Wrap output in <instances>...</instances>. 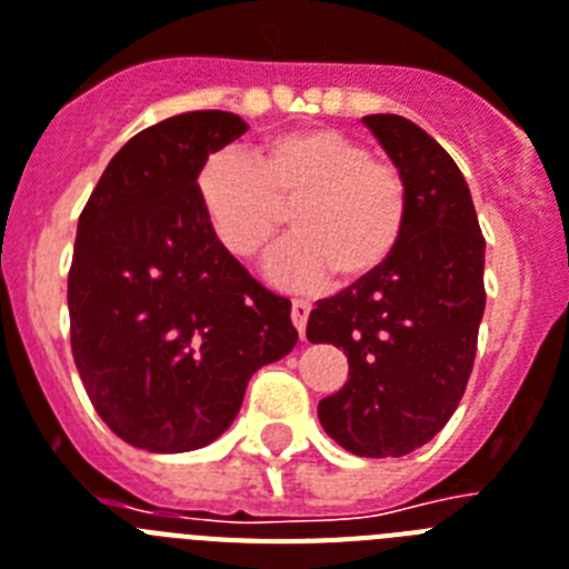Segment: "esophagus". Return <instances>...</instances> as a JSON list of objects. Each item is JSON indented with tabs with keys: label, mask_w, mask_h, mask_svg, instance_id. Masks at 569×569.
I'll return each mask as SVG.
<instances>
[{
	"label": "esophagus",
	"mask_w": 569,
	"mask_h": 569,
	"mask_svg": "<svg viewBox=\"0 0 569 569\" xmlns=\"http://www.w3.org/2000/svg\"><path fill=\"white\" fill-rule=\"evenodd\" d=\"M309 312H312V307H309L307 300H295V303H292V323H295V329H298L300 338H307Z\"/></svg>",
	"instance_id": "34e87169"
}]
</instances>
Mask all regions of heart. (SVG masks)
<instances>
[{
    "label": "heart",
    "instance_id": "obj_1",
    "mask_svg": "<svg viewBox=\"0 0 569 569\" xmlns=\"http://www.w3.org/2000/svg\"><path fill=\"white\" fill-rule=\"evenodd\" d=\"M196 199L213 240L233 260L269 251L289 208L292 237L269 260V277L292 292L379 274L408 231V181L365 141L336 127H295L251 156L211 152L196 173Z\"/></svg>",
    "mask_w": 569,
    "mask_h": 569
}]
</instances>
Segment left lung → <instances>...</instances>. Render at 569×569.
<instances>
[{
  "label": "left lung",
  "instance_id": "left-lung-1",
  "mask_svg": "<svg viewBox=\"0 0 569 569\" xmlns=\"http://www.w3.org/2000/svg\"><path fill=\"white\" fill-rule=\"evenodd\" d=\"M408 181V231L370 280L318 300L307 338L336 343L350 379L318 402L323 431L358 457H405L460 405L486 309V240L460 167L402 114H367Z\"/></svg>",
  "mask_w": 569,
  "mask_h": 569
}]
</instances>
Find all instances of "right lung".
I'll return each mask as SVG.
<instances>
[{"mask_svg": "<svg viewBox=\"0 0 569 569\" xmlns=\"http://www.w3.org/2000/svg\"><path fill=\"white\" fill-rule=\"evenodd\" d=\"M240 114L147 127L100 176L69 269L71 356L100 419L144 451H193L240 413L248 379L298 343L292 303L213 240L196 173Z\"/></svg>", "mask_w": 569, "mask_h": 569, "instance_id": "right-lung-1", "label": "right lung"}]
</instances>
